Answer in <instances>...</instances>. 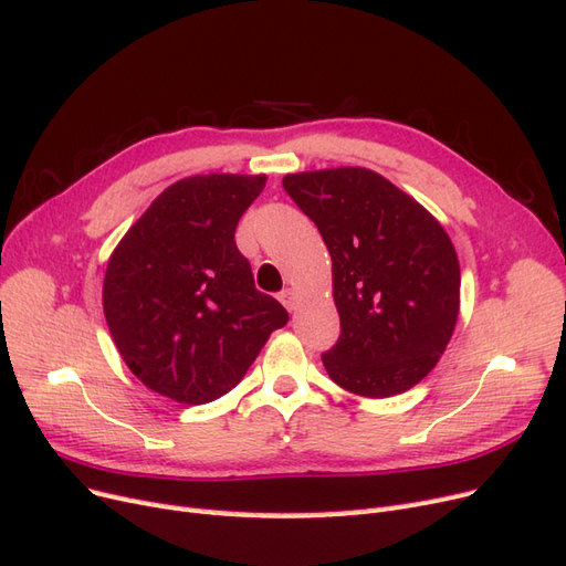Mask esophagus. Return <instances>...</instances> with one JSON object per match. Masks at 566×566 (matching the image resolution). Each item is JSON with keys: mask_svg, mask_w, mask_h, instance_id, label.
<instances>
[{"mask_svg": "<svg viewBox=\"0 0 566 566\" xmlns=\"http://www.w3.org/2000/svg\"><path fill=\"white\" fill-rule=\"evenodd\" d=\"M279 300L283 302V306H285L287 312H295V310H297V304H300V300H297V293H295L293 287H285L283 293L279 295Z\"/></svg>", "mask_w": 566, "mask_h": 566, "instance_id": "1", "label": "esophagus"}]
</instances>
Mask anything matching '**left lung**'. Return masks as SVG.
<instances>
[{"label":"left lung","instance_id":"8db88e82","mask_svg":"<svg viewBox=\"0 0 566 566\" xmlns=\"http://www.w3.org/2000/svg\"><path fill=\"white\" fill-rule=\"evenodd\" d=\"M283 188L333 260L339 337L321 356L331 380L370 399L418 385L458 321L460 266L449 233L364 167L287 175Z\"/></svg>","mask_w":566,"mask_h":566}]
</instances>
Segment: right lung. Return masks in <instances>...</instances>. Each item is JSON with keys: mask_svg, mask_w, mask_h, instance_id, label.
I'll return each instance as SVG.
<instances>
[{"mask_svg": "<svg viewBox=\"0 0 566 566\" xmlns=\"http://www.w3.org/2000/svg\"><path fill=\"white\" fill-rule=\"evenodd\" d=\"M264 184V175L181 179L111 254L104 314L115 347L136 378L167 399L224 397L287 323L281 302L254 287L233 238Z\"/></svg>", "mask_w": 566, "mask_h": 566, "instance_id": "obj_1", "label": "right lung"}]
</instances>
